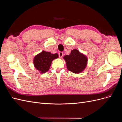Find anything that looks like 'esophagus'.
Instances as JSON below:
<instances>
[{
    "label": "esophagus",
    "instance_id": "esophagus-1",
    "mask_svg": "<svg viewBox=\"0 0 122 122\" xmlns=\"http://www.w3.org/2000/svg\"><path fill=\"white\" fill-rule=\"evenodd\" d=\"M59 55V56H60V58H61L62 56H63V55H64V53L62 52H60L58 53Z\"/></svg>",
    "mask_w": 122,
    "mask_h": 122
}]
</instances>
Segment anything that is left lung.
<instances>
[{"instance_id": "left-lung-1", "label": "left lung", "mask_w": 122, "mask_h": 122, "mask_svg": "<svg viewBox=\"0 0 122 122\" xmlns=\"http://www.w3.org/2000/svg\"><path fill=\"white\" fill-rule=\"evenodd\" d=\"M64 59L68 70L74 73L78 74L83 71L87 64V57L76 49L72 50L70 54L64 56Z\"/></svg>"}]
</instances>
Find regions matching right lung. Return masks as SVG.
Listing matches in <instances>:
<instances>
[{"mask_svg": "<svg viewBox=\"0 0 122 122\" xmlns=\"http://www.w3.org/2000/svg\"><path fill=\"white\" fill-rule=\"evenodd\" d=\"M58 57L57 53L52 54L50 52L43 51L35 56L34 64L36 70L41 73H45L48 71L52 61Z\"/></svg>", "mask_w": 122, "mask_h": 122, "instance_id": "add662e5", "label": "right lung"}]
</instances>
